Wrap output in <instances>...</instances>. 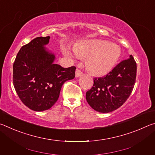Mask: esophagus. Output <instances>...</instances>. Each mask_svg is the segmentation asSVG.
<instances>
[{
	"mask_svg": "<svg viewBox=\"0 0 155 155\" xmlns=\"http://www.w3.org/2000/svg\"><path fill=\"white\" fill-rule=\"evenodd\" d=\"M83 74V72L81 71V70H79V69H77L76 70V72H75V76H76V77H80V76Z\"/></svg>",
	"mask_w": 155,
	"mask_h": 155,
	"instance_id": "34e87169",
	"label": "esophagus"
}]
</instances>
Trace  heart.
I'll use <instances>...</instances> for the list:
<instances>
[{
	"instance_id": "heart-1",
	"label": "heart",
	"mask_w": 155,
	"mask_h": 155,
	"mask_svg": "<svg viewBox=\"0 0 155 155\" xmlns=\"http://www.w3.org/2000/svg\"><path fill=\"white\" fill-rule=\"evenodd\" d=\"M76 54L81 58H87V69L92 74L102 76L107 74L115 67L120 59L121 51L118 46L107 41L93 40L85 41L74 46ZM65 56L73 59L74 55L66 47L63 48Z\"/></svg>"
}]
</instances>
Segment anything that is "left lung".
I'll list each match as a JSON object with an SVG mask.
<instances>
[{
	"mask_svg": "<svg viewBox=\"0 0 155 155\" xmlns=\"http://www.w3.org/2000/svg\"><path fill=\"white\" fill-rule=\"evenodd\" d=\"M137 64L132 55L120 62L104 77L94 78V85L86 92L91 108L101 113L118 109L130 96L134 87Z\"/></svg>",
	"mask_w": 155,
	"mask_h": 155,
	"instance_id": "8db88e82",
	"label": "left lung"
}]
</instances>
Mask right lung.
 <instances>
[{
  "label": "right lung",
  "mask_w": 155,
  "mask_h": 155,
  "mask_svg": "<svg viewBox=\"0 0 155 155\" xmlns=\"http://www.w3.org/2000/svg\"><path fill=\"white\" fill-rule=\"evenodd\" d=\"M50 37H38L23 46L13 65V83L23 104L36 111L49 109L59 98L65 81L75 77V66L54 64V56L43 46Z\"/></svg>",
  "instance_id": "right-lung-1"
}]
</instances>
